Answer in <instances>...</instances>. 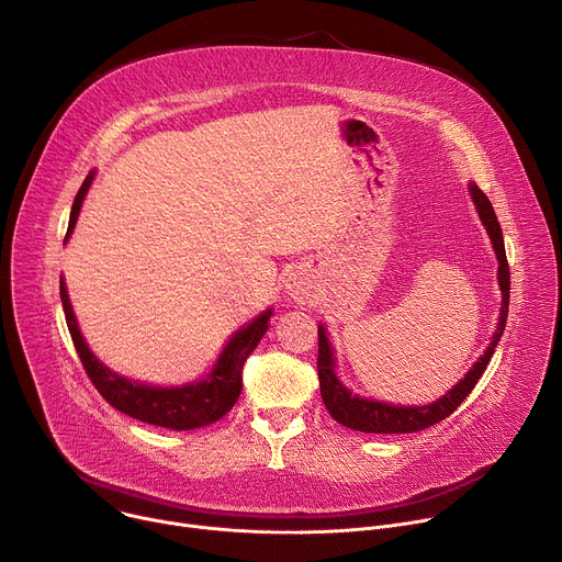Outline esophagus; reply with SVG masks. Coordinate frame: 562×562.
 Masks as SVG:
<instances>
[{
  "mask_svg": "<svg viewBox=\"0 0 562 562\" xmlns=\"http://www.w3.org/2000/svg\"><path fill=\"white\" fill-rule=\"evenodd\" d=\"M286 293H289V297H291L293 302H297V304H304V302H308V300L315 297V295H313V286H311L308 280H306L304 276H300V273H293V276L286 280Z\"/></svg>",
  "mask_w": 562,
  "mask_h": 562,
  "instance_id": "esophagus-1",
  "label": "esophagus"
}]
</instances>
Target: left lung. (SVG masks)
Instances as JSON below:
<instances>
[{
  "label": "left lung",
  "instance_id": "1",
  "mask_svg": "<svg viewBox=\"0 0 562 562\" xmlns=\"http://www.w3.org/2000/svg\"><path fill=\"white\" fill-rule=\"evenodd\" d=\"M469 195L473 200L475 213L483 222L492 247L498 260V286L503 293L501 300V313H498V325L492 336L490 347L485 353L480 356L473 367L460 378L445 395H440L434 403L427 405H391L384 403V400L375 397H364L353 393L338 375V360H336V349L329 340V334L325 325H317V375H319V395H323V403L338 420L340 425L353 429V431H364V434H414L423 431L440 420H445L449 414L456 412V407L462 403V400L471 393L480 375L485 373L501 338L505 331L507 323V311H509V267H507V256H505V239H503V228L501 222L494 213V206L490 198L480 191L473 182H469Z\"/></svg>",
  "mask_w": 562,
  "mask_h": 562
}]
</instances>
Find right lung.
<instances>
[{"instance_id":"obj_1","label":"right lung","mask_w":562,"mask_h":562,"mask_svg":"<svg viewBox=\"0 0 562 562\" xmlns=\"http://www.w3.org/2000/svg\"><path fill=\"white\" fill-rule=\"evenodd\" d=\"M93 180H95V169L87 176L85 184L79 187L72 200L64 245L68 243V237L75 231L79 211H82L85 198ZM59 295H61L66 325H68L72 345L77 349V356L82 360L91 382L102 393V397H106L109 405H113L117 412L139 423H148V425L173 429V431H191V429L206 427L231 412V407L237 403L239 393H243V364L251 356V351L258 347L262 336L267 334L271 325V315H273V308L269 306L260 315L249 319L245 327H239L235 334H231V338L224 342L222 351L217 353L213 367L202 378L184 384L165 386V384L139 382L109 369L91 351L82 331H79L64 278H59Z\"/></svg>"}]
</instances>
